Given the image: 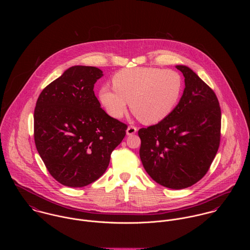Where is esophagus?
Instances as JSON below:
<instances>
[{"mask_svg":"<svg viewBox=\"0 0 250 250\" xmlns=\"http://www.w3.org/2000/svg\"><path fill=\"white\" fill-rule=\"evenodd\" d=\"M137 131H138V128H137V127H135V126H129L128 129H127V131H126V133H127L128 136H132V135L136 134Z\"/></svg>","mask_w":250,"mask_h":250,"instance_id":"obj_1","label":"esophagus"}]
</instances>
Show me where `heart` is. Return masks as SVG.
I'll list each match as a JSON object with an SVG mask.
<instances>
[{
  "mask_svg": "<svg viewBox=\"0 0 250 250\" xmlns=\"http://www.w3.org/2000/svg\"><path fill=\"white\" fill-rule=\"evenodd\" d=\"M112 84L114 89L103 86L99 94L107 113L122 117L130 101L133 113L146 124L167 118L177 106L184 88L180 73L157 67L123 69L113 76Z\"/></svg>",
  "mask_w": 250,
  "mask_h": 250,
  "instance_id": "obj_1",
  "label": "heart"
}]
</instances>
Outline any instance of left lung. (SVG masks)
<instances>
[{
	"label": "left lung",
	"instance_id": "8db88e82",
	"mask_svg": "<svg viewBox=\"0 0 250 250\" xmlns=\"http://www.w3.org/2000/svg\"><path fill=\"white\" fill-rule=\"evenodd\" d=\"M185 77L178 105L164 120L139 130L140 156L158 184L181 189L208 172L220 143L221 110L214 90L190 68L177 65Z\"/></svg>",
	"mask_w": 250,
	"mask_h": 250
}]
</instances>
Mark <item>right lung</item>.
Returning a JSON list of instances; mask_svg holds the SVG:
<instances>
[{
  "label": "right lung",
  "instance_id": "1",
  "mask_svg": "<svg viewBox=\"0 0 250 250\" xmlns=\"http://www.w3.org/2000/svg\"><path fill=\"white\" fill-rule=\"evenodd\" d=\"M103 76L93 66H72L36 101L34 137L47 170L62 185L81 188L100 178L127 124L100 107L93 87Z\"/></svg>",
  "mask_w": 250,
  "mask_h": 250
}]
</instances>
